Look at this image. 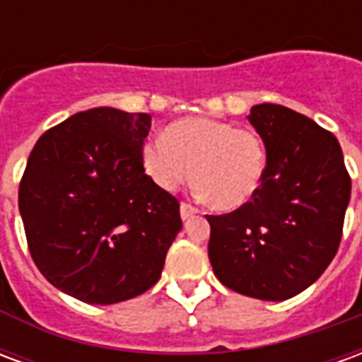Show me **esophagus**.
Returning <instances> with one entry per match:
<instances>
[{"mask_svg": "<svg viewBox=\"0 0 362 362\" xmlns=\"http://www.w3.org/2000/svg\"><path fill=\"white\" fill-rule=\"evenodd\" d=\"M196 213H197V207H194V205L186 204V202H184V204H180V217L184 221H188L189 217H194Z\"/></svg>", "mask_w": 362, "mask_h": 362, "instance_id": "34e87169", "label": "esophagus"}]
</instances>
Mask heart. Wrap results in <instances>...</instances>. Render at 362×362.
I'll return each mask as SVG.
<instances>
[{
    "label": "heart",
    "instance_id": "obj_1",
    "mask_svg": "<svg viewBox=\"0 0 362 362\" xmlns=\"http://www.w3.org/2000/svg\"><path fill=\"white\" fill-rule=\"evenodd\" d=\"M143 165L158 188L174 192L194 178L199 196L219 211H235L258 196L266 180V143L254 129L215 118H184L143 145Z\"/></svg>",
    "mask_w": 362,
    "mask_h": 362
}]
</instances>
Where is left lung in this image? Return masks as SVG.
I'll return each mask as SVG.
<instances>
[{
  "label": "left lung",
  "mask_w": 362,
  "mask_h": 362,
  "mask_svg": "<svg viewBox=\"0 0 362 362\" xmlns=\"http://www.w3.org/2000/svg\"><path fill=\"white\" fill-rule=\"evenodd\" d=\"M250 124L266 143L258 196L211 225L209 262L225 287L287 300L326 272L341 243L351 178L334 134L279 104H256Z\"/></svg>",
  "instance_id": "1"
}]
</instances>
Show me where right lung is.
<instances>
[{
	"label": "right lung",
	"mask_w": 362,
	"mask_h": 362,
	"mask_svg": "<svg viewBox=\"0 0 362 362\" xmlns=\"http://www.w3.org/2000/svg\"><path fill=\"white\" fill-rule=\"evenodd\" d=\"M149 114L90 108L30 151L19 211L30 256L52 285L89 304L149 291L180 233V204L143 166Z\"/></svg>",
	"instance_id": "add662e5"
}]
</instances>
